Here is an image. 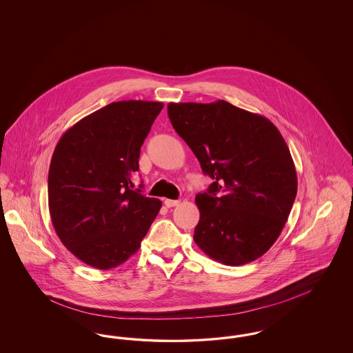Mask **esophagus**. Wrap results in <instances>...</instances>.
<instances>
[{
	"instance_id": "obj_1",
	"label": "esophagus",
	"mask_w": 353,
	"mask_h": 353,
	"mask_svg": "<svg viewBox=\"0 0 353 353\" xmlns=\"http://www.w3.org/2000/svg\"><path fill=\"white\" fill-rule=\"evenodd\" d=\"M164 203H165L167 208H173V206H177V205L180 203V201H179V200H165Z\"/></svg>"
}]
</instances>
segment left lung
I'll return each mask as SVG.
<instances>
[{"label": "left lung", "instance_id": "8db88e82", "mask_svg": "<svg viewBox=\"0 0 353 353\" xmlns=\"http://www.w3.org/2000/svg\"><path fill=\"white\" fill-rule=\"evenodd\" d=\"M168 117L214 180L196 196L197 246L228 266L262 256L282 233L298 190L283 136L269 119L225 101L169 103Z\"/></svg>", "mask_w": 353, "mask_h": 353}]
</instances>
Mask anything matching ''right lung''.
Masks as SVG:
<instances>
[{
    "label": "right lung",
    "mask_w": 353,
    "mask_h": 353,
    "mask_svg": "<svg viewBox=\"0 0 353 353\" xmlns=\"http://www.w3.org/2000/svg\"><path fill=\"white\" fill-rule=\"evenodd\" d=\"M164 104H107L62 134L49 168L57 235L85 265L110 270L139 250L161 201L132 188L140 148Z\"/></svg>",
    "instance_id": "right-lung-1"
}]
</instances>
